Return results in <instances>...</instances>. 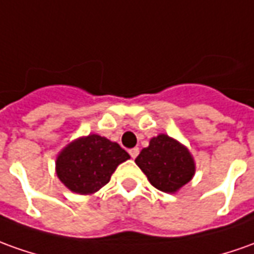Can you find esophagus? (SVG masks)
Listing matches in <instances>:
<instances>
[{"label":"esophagus","instance_id":"1","mask_svg":"<svg viewBox=\"0 0 254 254\" xmlns=\"http://www.w3.org/2000/svg\"><path fill=\"white\" fill-rule=\"evenodd\" d=\"M128 153H130V156L132 157V159H135V157L138 156V153H139V149H138V148H132V149L128 150Z\"/></svg>","mask_w":254,"mask_h":254}]
</instances>
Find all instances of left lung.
Instances as JSON below:
<instances>
[{"mask_svg": "<svg viewBox=\"0 0 254 254\" xmlns=\"http://www.w3.org/2000/svg\"><path fill=\"white\" fill-rule=\"evenodd\" d=\"M135 163L155 188L167 193L177 192L195 174V162L188 148L166 134L152 138Z\"/></svg>", "mask_w": 254, "mask_h": 254, "instance_id": "1", "label": "left lung"}]
</instances>
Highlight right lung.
<instances>
[{
    "mask_svg": "<svg viewBox=\"0 0 254 254\" xmlns=\"http://www.w3.org/2000/svg\"><path fill=\"white\" fill-rule=\"evenodd\" d=\"M130 155L117 144L98 134L74 139L57 157V176L66 188L91 195L109 183L117 166Z\"/></svg>",
    "mask_w": 254,
    "mask_h": 254,
    "instance_id": "obj_1",
    "label": "right lung"
}]
</instances>
